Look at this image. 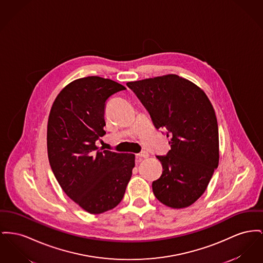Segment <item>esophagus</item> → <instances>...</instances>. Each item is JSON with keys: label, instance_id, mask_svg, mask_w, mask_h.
Masks as SVG:
<instances>
[{"label": "esophagus", "instance_id": "1", "mask_svg": "<svg viewBox=\"0 0 263 263\" xmlns=\"http://www.w3.org/2000/svg\"><path fill=\"white\" fill-rule=\"evenodd\" d=\"M137 156V158H148L149 157V153L148 152H146V151H143V152H141L139 154L136 155Z\"/></svg>", "mask_w": 263, "mask_h": 263}]
</instances>
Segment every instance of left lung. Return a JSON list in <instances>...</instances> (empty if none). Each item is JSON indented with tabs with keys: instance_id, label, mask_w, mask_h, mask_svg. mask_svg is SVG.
<instances>
[{
	"instance_id": "left-lung-1",
	"label": "left lung",
	"mask_w": 263,
	"mask_h": 263,
	"mask_svg": "<svg viewBox=\"0 0 263 263\" xmlns=\"http://www.w3.org/2000/svg\"><path fill=\"white\" fill-rule=\"evenodd\" d=\"M157 129L170 138L171 150L156 156L163 173L153 182L162 203L183 209L204 193L218 165V127L205 93L176 74L128 82Z\"/></svg>"
}]
</instances>
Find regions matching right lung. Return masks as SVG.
<instances>
[{
  "label": "right lung",
  "mask_w": 263,
  "mask_h": 263,
  "mask_svg": "<svg viewBox=\"0 0 263 263\" xmlns=\"http://www.w3.org/2000/svg\"><path fill=\"white\" fill-rule=\"evenodd\" d=\"M107 78H79L55 98L47 122V155L63 192L89 214L114 209L123 199L135 166L134 154L97 148L105 135L109 97L125 90Z\"/></svg>",
  "instance_id": "obj_1"
}]
</instances>
